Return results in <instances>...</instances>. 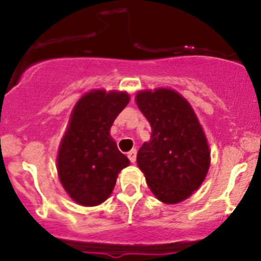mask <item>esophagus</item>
Here are the masks:
<instances>
[{
  "instance_id": "34e87169",
  "label": "esophagus",
  "mask_w": 261,
  "mask_h": 261,
  "mask_svg": "<svg viewBox=\"0 0 261 261\" xmlns=\"http://www.w3.org/2000/svg\"><path fill=\"white\" fill-rule=\"evenodd\" d=\"M127 158L130 159L131 163H135L136 162V149H133L131 151H128Z\"/></svg>"
}]
</instances>
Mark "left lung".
Here are the masks:
<instances>
[{
	"label": "left lung",
	"instance_id": "8db88e82",
	"mask_svg": "<svg viewBox=\"0 0 261 261\" xmlns=\"http://www.w3.org/2000/svg\"><path fill=\"white\" fill-rule=\"evenodd\" d=\"M136 105L151 126L150 141L138 151V165L159 201L175 204L199 188L211 155L193 109L178 92L168 88L141 91Z\"/></svg>",
	"mask_w": 261,
	"mask_h": 261
}]
</instances>
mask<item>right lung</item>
I'll return each mask as SVG.
<instances>
[{
	"label": "right lung",
	"instance_id": "1",
	"mask_svg": "<svg viewBox=\"0 0 261 261\" xmlns=\"http://www.w3.org/2000/svg\"><path fill=\"white\" fill-rule=\"evenodd\" d=\"M126 92L94 89L77 102L58 150V174L70 198L97 206L114 191L117 175L130 164L117 149L110 128L127 106Z\"/></svg>",
	"mask_w": 261,
	"mask_h": 261
}]
</instances>
